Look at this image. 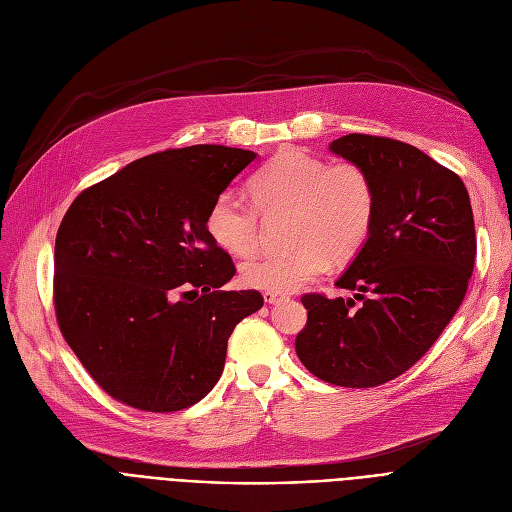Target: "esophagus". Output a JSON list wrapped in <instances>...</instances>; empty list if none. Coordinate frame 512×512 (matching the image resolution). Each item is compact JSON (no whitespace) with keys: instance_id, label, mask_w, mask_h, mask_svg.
Returning a JSON list of instances; mask_svg holds the SVG:
<instances>
[{"instance_id":"34e87169","label":"esophagus","mask_w":512,"mask_h":512,"mask_svg":"<svg viewBox=\"0 0 512 512\" xmlns=\"http://www.w3.org/2000/svg\"><path fill=\"white\" fill-rule=\"evenodd\" d=\"M282 299H286V297H284V294H280V292H270V290L263 292V301L270 303V305H274V303H278Z\"/></svg>"}]
</instances>
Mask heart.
Segmentation results:
<instances>
[{"label":"heart","instance_id":"heart-1","mask_svg":"<svg viewBox=\"0 0 512 512\" xmlns=\"http://www.w3.org/2000/svg\"><path fill=\"white\" fill-rule=\"evenodd\" d=\"M249 203L228 188L207 211V232L220 249L249 255L259 240V211L290 209L288 253H257L240 265L251 288L290 292L313 282L330 263L353 257L369 236L375 193L369 174L351 161L328 164L297 147L280 149L249 180Z\"/></svg>","mask_w":512,"mask_h":512}]
</instances>
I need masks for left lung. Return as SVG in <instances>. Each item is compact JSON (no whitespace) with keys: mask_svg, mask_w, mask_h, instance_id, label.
I'll use <instances>...</instances> for the list:
<instances>
[{"mask_svg":"<svg viewBox=\"0 0 512 512\" xmlns=\"http://www.w3.org/2000/svg\"><path fill=\"white\" fill-rule=\"evenodd\" d=\"M330 151L369 174L373 224L336 280L355 294H305L307 326L294 346L319 380L373 388L415 365L461 307L475 263L473 211L463 180L413 145L346 134Z\"/></svg>","mask_w":512,"mask_h":512,"instance_id":"8db88e82","label":"left lung"}]
</instances>
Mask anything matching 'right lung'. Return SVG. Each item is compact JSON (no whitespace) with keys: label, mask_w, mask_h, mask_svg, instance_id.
Masks as SVG:
<instances>
[{"label":"right lung","mask_w":512,"mask_h":512,"mask_svg":"<svg viewBox=\"0 0 512 512\" xmlns=\"http://www.w3.org/2000/svg\"><path fill=\"white\" fill-rule=\"evenodd\" d=\"M257 157L224 145L132 161L80 193L56 236V315L91 378L149 413L193 407L218 384L228 338L259 311L211 240V203Z\"/></svg>","instance_id":"1"}]
</instances>
